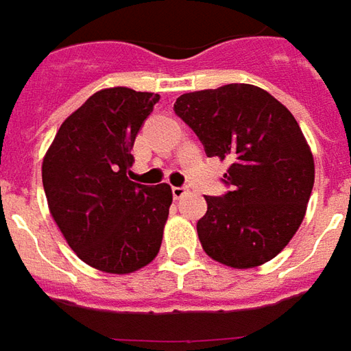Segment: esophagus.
<instances>
[{"label": "esophagus", "mask_w": 351, "mask_h": 351, "mask_svg": "<svg viewBox=\"0 0 351 351\" xmlns=\"http://www.w3.org/2000/svg\"><path fill=\"white\" fill-rule=\"evenodd\" d=\"M189 193V189L185 187V185H181V187H171V195H173V199L178 200L181 199L183 195H187Z\"/></svg>", "instance_id": "1"}]
</instances>
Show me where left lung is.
<instances>
[{"instance_id":"obj_1","label":"left lung","mask_w":351,"mask_h":351,"mask_svg":"<svg viewBox=\"0 0 351 351\" xmlns=\"http://www.w3.org/2000/svg\"><path fill=\"white\" fill-rule=\"evenodd\" d=\"M173 110L206 156L233 160L223 180L231 191L206 197L197 223L204 252L237 269L269 262L298 231L313 189V156L298 122L250 84L183 93Z\"/></svg>"}]
</instances>
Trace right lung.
<instances>
[{
	"mask_svg": "<svg viewBox=\"0 0 351 351\" xmlns=\"http://www.w3.org/2000/svg\"><path fill=\"white\" fill-rule=\"evenodd\" d=\"M158 99L130 88L101 89L62 122L43 158L51 216L80 260L99 271H137L160 250L170 185L128 178L135 137Z\"/></svg>",
	"mask_w": 351,
	"mask_h": 351,
	"instance_id": "obj_1",
	"label": "right lung"
}]
</instances>
